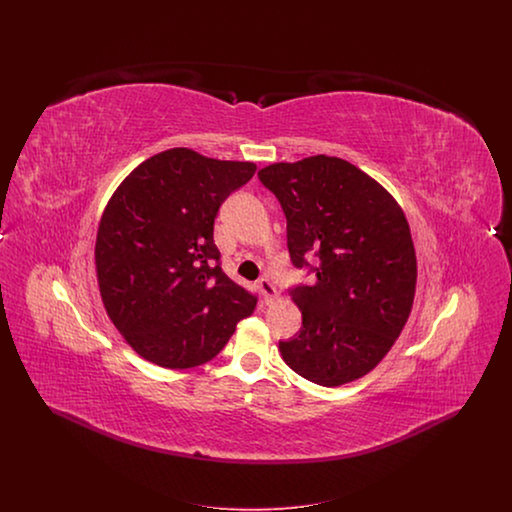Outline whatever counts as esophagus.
<instances>
[{
  "label": "esophagus",
  "mask_w": 512,
  "mask_h": 512,
  "mask_svg": "<svg viewBox=\"0 0 512 512\" xmlns=\"http://www.w3.org/2000/svg\"><path fill=\"white\" fill-rule=\"evenodd\" d=\"M257 286H259V290L263 293V297H265V303H272L274 299H276V288H274V284L268 280V278H261L259 282H257Z\"/></svg>",
  "instance_id": "34e87169"
}]
</instances>
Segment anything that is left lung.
I'll return each instance as SVG.
<instances>
[{
  "instance_id": "8db88e82",
  "label": "left lung",
  "mask_w": 512,
  "mask_h": 512,
  "mask_svg": "<svg viewBox=\"0 0 512 512\" xmlns=\"http://www.w3.org/2000/svg\"><path fill=\"white\" fill-rule=\"evenodd\" d=\"M259 180L286 215L293 267L315 276L290 290L303 326L280 341L282 359L326 388L365 376L388 355L413 309L416 255L401 207L340 157L274 163Z\"/></svg>"
}]
</instances>
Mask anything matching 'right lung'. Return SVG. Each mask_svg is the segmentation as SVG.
Wrapping results in <instances>:
<instances>
[{"mask_svg": "<svg viewBox=\"0 0 512 512\" xmlns=\"http://www.w3.org/2000/svg\"><path fill=\"white\" fill-rule=\"evenodd\" d=\"M255 171L174 147L138 165L109 199L96 240L99 293L146 361L203 365L253 313L257 295L224 274L213 226L224 199Z\"/></svg>", "mask_w": 512, "mask_h": 512, "instance_id": "right-lung-1", "label": "right lung"}]
</instances>
